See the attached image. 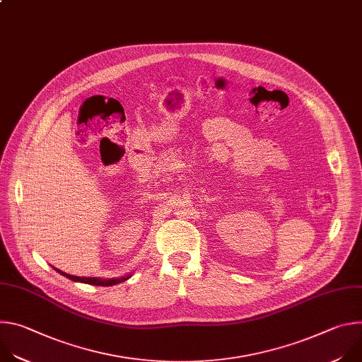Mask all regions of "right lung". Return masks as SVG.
I'll return each instance as SVG.
<instances>
[{
	"mask_svg": "<svg viewBox=\"0 0 362 362\" xmlns=\"http://www.w3.org/2000/svg\"><path fill=\"white\" fill-rule=\"evenodd\" d=\"M56 269V268H54ZM57 272H60L62 275L67 276L69 279L71 281H78V282H84V284H91V285H97V286H110V285H116V284H120L123 281H126L127 278H122V279H110V281H101V279H97V278H81V276H73V275H69V274H64L59 269H56Z\"/></svg>",
	"mask_w": 362,
	"mask_h": 362,
	"instance_id": "right-lung-1",
	"label": "right lung"
}]
</instances>
